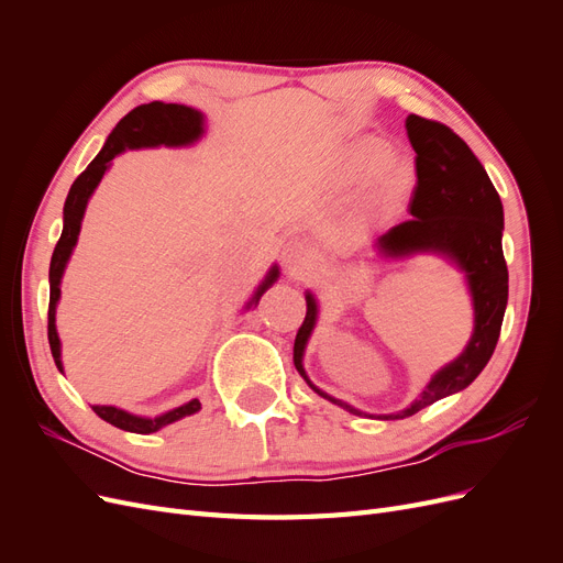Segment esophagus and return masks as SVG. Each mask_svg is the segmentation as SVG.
<instances>
[{"instance_id": "esophagus-1", "label": "esophagus", "mask_w": 563, "mask_h": 563, "mask_svg": "<svg viewBox=\"0 0 563 563\" xmlns=\"http://www.w3.org/2000/svg\"><path fill=\"white\" fill-rule=\"evenodd\" d=\"M282 263H284L288 275L300 277V275H305V272L312 269V253L300 242H288L282 251Z\"/></svg>"}]
</instances>
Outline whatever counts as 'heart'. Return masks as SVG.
<instances>
[{
    "label": "heart",
    "mask_w": 563,
    "mask_h": 563,
    "mask_svg": "<svg viewBox=\"0 0 563 563\" xmlns=\"http://www.w3.org/2000/svg\"><path fill=\"white\" fill-rule=\"evenodd\" d=\"M385 154V143L380 139H362L356 141L343 159V166L338 172V180L343 185L360 183L372 174V168L379 166L377 174L373 175L366 209L373 220H387L397 216L401 203L406 201L408 192H411L413 180H416V166L413 162L404 155Z\"/></svg>",
    "instance_id": "obj_1"
}]
</instances>
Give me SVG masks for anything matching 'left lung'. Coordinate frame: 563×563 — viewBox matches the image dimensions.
<instances>
[{"label":"left lung","instance_id":"obj_1","mask_svg":"<svg viewBox=\"0 0 563 563\" xmlns=\"http://www.w3.org/2000/svg\"><path fill=\"white\" fill-rule=\"evenodd\" d=\"M406 133L416 150L418 185L411 203H408L413 218L378 236V242L373 244V255H366V261H408L413 255L432 253L463 272L474 310V329L465 350L434 373L416 401L397 413L376 416L331 397L305 373V347H308L319 317V302L312 291L305 294L308 314H305L294 345V364L302 380L319 397L354 416L378 420L416 416L424 406L465 389L484 371L496 350L507 308V265L503 255L505 216L500 195L493 187L486 168L457 133L432 119L408 114Z\"/></svg>","mask_w":563,"mask_h":563}]
</instances>
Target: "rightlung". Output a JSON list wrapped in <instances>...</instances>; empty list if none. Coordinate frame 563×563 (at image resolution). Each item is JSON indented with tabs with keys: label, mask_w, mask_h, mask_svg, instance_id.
Masks as SVG:
<instances>
[{
	"label": "right lung",
	"mask_w": 563,
	"mask_h": 563,
	"mask_svg": "<svg viewBox=\"0 0 563 563\" xmlns=\"http://www.w3.org/2000/svg\"><path fill=\"white\" fill-rule=\"evenodd\" d=\"M203 135V114L195 108L178 106V103H162V100H152L147 106L133 108L122 122H119L112 133L108 135V141L103 150L98 152L96 159L84 168V174L73 183L70 192H67L65 207H63V232L60 240L54 249V255H51V267H48V345L51 354H54V362L58 371L63 373V362H60V338L56 331V308L60 300V282H63V272L67 267V261L77 246V236L81 230V220L84 211H87V203L98 187V183L103 180L106 172L110 168L112 159L117 155H122L126 150H141V147H187L195 145ZM279 279V267L272 265L265 279L255 288L249 302L244 305V310H251L253 305H258L261 296L267 291V288ZM96 416L103 418L106 422L114 424V428L124 430V432H135V434H152L166 424H172L180 418L195 416L201 404L199 399H190L187 404H180L172 411H166L155 418H145V416H135L124 411V408L117 406H91Z\"/></svg>",
	"instance_id": "1"
}]
</instances>
